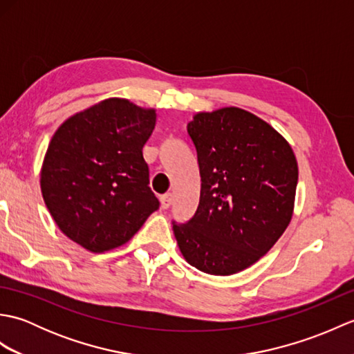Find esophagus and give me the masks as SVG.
Wrapping results in <instances>:
<instances>
[{
  "mask_svg": "<svg viewBox=\"0 0 354 354\" xmlns=\"http://www.w3.org/2000/svg\"><path fill=\"white\" fill-rule=\"evenodd\" d=\"M160 201H161V207L165 209V208H169L170 205H171V193H165V194H162V196L160 198Z\"/></svg>",
  "mask_w": 354,
  "mask_h": 354,
  "instance_id": "34e87169",
  "label": "esophagus"
}]
</instances>
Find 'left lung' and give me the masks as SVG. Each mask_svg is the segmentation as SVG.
Returning <instances> with one entry per match:
<instances>
[{"instance_id": "left-lung-1", "label": "left lung", "mask_w": 354, "mask_h": 354, "mask_svg": "<svg viewBox=\"0 0 354 354\" xmlns=\"http://www.w3.org/2000/svg\"><path fill=\"white\" fill-rule=\"evenodd\" d=\"M187 131L202 184L193 219L173 223L179 251L205 274H237L289 227L298 183L295 153L265 120L236 106L198 112Z\"/></svg>"}]
</instances>
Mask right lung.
I'll return each mask as SVG.
<instances>
[{
    "mask_svg": "<svg viewBox=\"0 0 354 354\" xmlns=\"http://www.w3.org/2000/svg\"><path fill=\"white\" fill-rule=\"evenodd\" d=\"M153 108L102 100L57 127L41 167L45 205L64 234L89 252L124 245L160 207L142 158Z\"/></svg>",
    "mask_w": 354,
    "mask_h": 354,
    "instance_id": "1",
    "label": "right lung"
}]
</instances>
